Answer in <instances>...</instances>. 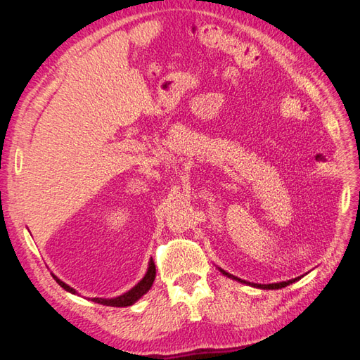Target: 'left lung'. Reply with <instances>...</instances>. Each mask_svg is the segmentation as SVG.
Here are the masks:
<instances>
[{
  "label": "left lung",
  "mask_w": 360,
  "mask_h": 360,
  "mask_svg": "<svg viewBox=\"0 0 360 360\" xmlns=\"http://www.w3.org/2000/svg\"><path fill=\"white\" fill-rule=\"evenodd\" d=\"M218 269H219V267H218ZM219 271L223 272L224 275H227L229 278L238 280V281H241V283H246V285H252V286H255V288H262V289H280V288H285V286L290 285V283H294V281H297L298 278H300V277H297V278L288 280V281H281V283H272V285H257V283H248V281H244V280H241V278H238V277H233V275H231V274L226 272V271H223V269H219Z\"/></svg>",
  "instance_id": "left-lung-1"
}]
</instances>
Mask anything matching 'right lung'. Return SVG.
Masks as SVG:
<instances>
[{"mask_svg": "<svg viewBox=\"0 0 360 360\" xmlns=\"http://www.w3.org/2000/svg\"><path fill=\"white\" fill-rule=\"evenodd\" d=\"M53 280H56L60 286H62L65 290H68V292L71 294H77V290H75L74 288L68 286L66 283H63L60 278H57L56 275H52ZM155 277H156V266L155 263H153V259H150L148 263V269H147V274H145V277L137 283V285L134 288H131L128 290V292L122 294L116 298H91V300L96 302V303H101V304H106V307H116V308H124V307H131L133 303H136L137 300L142 295H145L150 290V288L153 286V281H155Z\"/></svg>", "mask_w": 360, "mask_h": 360, "instance_id": "add662e5", "label": "right lung"}]
</instances>
